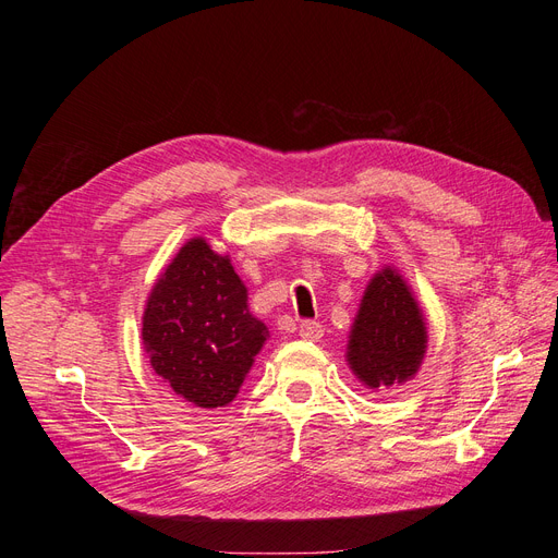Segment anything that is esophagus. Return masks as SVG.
<instances>
[{"mask_svg": "<svg viewBox=\"0 0 558 558\" xmlns=\"http://www.w3.org/2000/svg\"><path fill=\"white\" fill-rule=\"evenodd\" d=\"M299 335L305 341H320V337H324V326L316 324V320H303L299 328Z\"/></svg>", "mask_w": 558, "mask_h": 558, "instance_id": "obj_1", "label": "esophagus"}]
</instances>
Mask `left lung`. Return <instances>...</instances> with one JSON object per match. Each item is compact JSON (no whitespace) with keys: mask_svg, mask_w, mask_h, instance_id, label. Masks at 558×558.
<instances>
[{"mask_svg":"<svg viewBox=\"0 0 558 558\" xmlns=\"http://www.w3.org/2000/svg\"><path fill=\"white\" fill-rule=\"evenodd\" d=\"M427 350L425 314L404 276L385 264L368 280L348 335L345 362L366 389L400 387L418 373Z\"/></svg>","mask_w":558,"mask_h":558,"instance_id":"8db88e82","label":"left lung"}]
</instances>
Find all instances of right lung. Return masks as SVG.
Returning a JSON list of instances; mask_svg holds the SVG:
<instances>
[{
  "mask_svg": "<svg viewBox=\"0 0 558 558\" xmlns=\"http://www.w3.org/2000/svg\"><path fill=\"white\" fill-rule=\"evenodd\" d=\"M269 339L248 310V289L230 257L205 238L187 240L151 287L142 343L175 396L201 409L230 404Z\"/></svg>",
  "mask_w": 558,
  "mask_h": 558,
  "instance_id": "add662e5",
  "label": "right lung"
}]
</instances>
